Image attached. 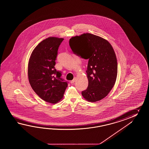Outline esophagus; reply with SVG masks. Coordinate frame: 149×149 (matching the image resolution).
<instances>
[{
    "instance_id": "34e87169",
    "label": "esophagus",
    "mask_w": 149,
    "mask_h": 149,
    "mask_svg": "<svg viewBox=\"0 0 149 149\" xmlns=\"http://www.w3.org/2000/svg\"><path fill=\"white\" fill-rule=\"evenodd\" d=\"M76 78L75 77V78H74V79L72 80H71V81H70V82H71V84H73L74 82V81H75V80H76Z\"/></svg>"
}]
</instances>
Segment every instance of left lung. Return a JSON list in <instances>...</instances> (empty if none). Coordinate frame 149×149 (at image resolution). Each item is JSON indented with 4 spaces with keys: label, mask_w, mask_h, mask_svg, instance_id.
Masks as SVG:
<instances>
[{
    "label": "left lung",
    "mask_w": 149,
    "mask_h": 149,
    "mask_svg": "<svg viewBox=\"0 0 149 149\" xmlns=\"http://www.w3.org/2000/svg\"><path fill=\"white\" fill-rule=\"evenodd\" d=\"M69 45L74 54L88 60L86 70L88 86L81 93L82 96L91 102L104 98L114 86L117 76V60L111 45L89 33L72 37Z\"/></svg>",
    "instance_id": "1"
}]
</instances>
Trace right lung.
<instances>
[{
    "label": "right lung",
    "mask_w": 149,
    "mask_h": 149,
    "mask_svg": "<svg viewBox=\"0 0 149 149\" xmlns=\"http://www.w3.org/2000/svg\"><path fill=\"white\" fill-rule=\"evenodd\" d=\"M63 38L50 37L41 41L29 61V81L35 93L45 101L55 104L63 97L68 82L55 68L57 51Z\"/></svg>",
    "instance_id": "obj_1"
}]
</instances>
